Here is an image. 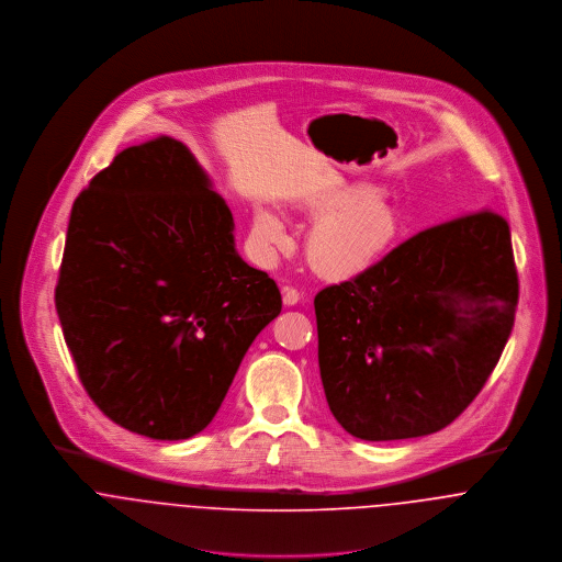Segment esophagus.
I'll return each instance as SVG.
<instances>
[{"instance_id": "1", "label": "esophagus", "mask_w": 562, "mask_h": 562, "mask_svg": "<svg viewBox=\"0 0 562 562\" xmlns=\"http://www.w3.org/2000/svg\"><path fill=\"white\" fill-rule=\"evenodd\" d=\"M300 300H302L300 291H295V289H291V286H284V289H282V302H284V306H295Z\"/></svg>"}]
</instances>
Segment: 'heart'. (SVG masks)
Listing matches in <instances>:
<instances>
[{"label": "heart", "instance_id": "1", "mask_svg": "<svg viewBox=\"0 0 562 562\" xmlns=\"http://www.w3.org/2000/svg\"><path fill=\"white\" fill-rule=\"evenodd\" d=\"M304 213L316 220L306 239V260L325 280H349L367 273L405 237L398 206L367 183H340L304 200ZM251 248L262 265H273L291 246L282 215L269 206L251 213Z\"/></svg>", "mask_w": 562, "mask_h": 562}]
</instances>
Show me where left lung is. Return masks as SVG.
<instances>
[{
    "instance_id": "obj_1",
    "label": "left lung",
    "mask_w": 562,
    "mask_h": 562,
    "mask_svg": "<svg viewBox=\"0 0 562 562\" xmlns=\"http://www.w3.org/2000/svg\"><path fill=\"white\" fill-rule=\"evenodd\" d=\"M517 297L510 231L490 209L427 228L367 273L318 291L329 412L367 441L448 427L496 369Z\"/></svg>"
}]
</instances>
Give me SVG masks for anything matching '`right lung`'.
<instances>
[{"label": "right lung", "instance_id": "right-lung-1", "mask_svg": "<svg viewBox=\"0 0 562 562\" xmlns=\"http://www.w3.org/2000/svg\"><path fill=\"white\" fill-rule=\"evenodd\" d=\"M56 311L97 407L177 441L215 418L282 297L239 256L233 213L188 146L157 137L77 195Z\"/></svg>", "mask_w": 562, "mask_h": 562}]
</instances>
